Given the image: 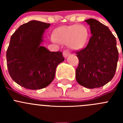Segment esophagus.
I'll use <instances>...</instances> for the list:
<instances>
[{"label": "esophagus", "instance_id": "esophagus-1", "mask_svg": "<svg viewBox=\"0 0 123 123\" xmlns=\"http://www.w3.org/2000/svg\"><path fill=\"white\" fill-rule=\"evenodd\" d=\"M63 56L65 58H67V56H69V55H70V53L69 52V51L67 50H65L63 51Z\"/></svg>", "mask_w": 123, "mask_h": 123}]
</instances>
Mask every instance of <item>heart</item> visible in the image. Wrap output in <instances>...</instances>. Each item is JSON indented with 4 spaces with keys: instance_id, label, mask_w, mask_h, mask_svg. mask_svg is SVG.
<instances>
[{
    "instance_id": "heart-1",
    "label": "heart",
    "mask_w": 123,
    "mask_h": 123,
    "mask_svg": "<svg viewBox=\"0 0 123 123\" xmlns=\"http://www.w3.org/2000/svg\"><path fill=\"white\" fill-rule=\"evenodd\" d=\"M54 39L62 44H67L74 49H81L86 45L89 31L86 27L79 25L64 26L55 29Z\"/></svg>"
}]
</instances>
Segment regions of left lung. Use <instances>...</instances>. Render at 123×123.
<instances>
[{"label":"left lung","mask_w":123,"mask_h":123,"mask_svg":"<svg viewBox=\"0 0 123 123\" xmlns=\"http://www.w3.org/2000/svg\"><path fill=\"white\" fill-rule=\"evenodd\" d=\"M85 21L90 26L92 36L85 48L76 52L79 59L76 79L80 85L94 89L113 79L119 54L116 38L108 27L92 18Z\"/></svg>","instance_id":"left-lung-1"}]
</instances>
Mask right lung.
Listing matches in <instances>:
<instances>
[{"label": "right lung", "instance_id": "1", "mask_svg": "<svg viewBox=\"0 0 123 123\" xmlns=\"http://www.w3.org/2000/svg\"><path fill=\"white\" fill-rule=\"evenodd\" d=\"M50 24L32 20L21 25L11 36L6 64L11 78L31 90L48 86L58 64L65 60L61 52H50L41 46L43 34Z\"/></svg>", "mask_w": 123, "mask_h": 123}]
</instances>
